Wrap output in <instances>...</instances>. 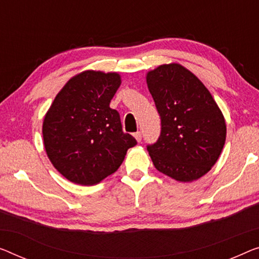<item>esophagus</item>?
I'll return each instance as SVG.
<instances>
[{
    "label": "esophagus",
    "instance_id": "1",
    "mask_svg": "<svg viewBox=\"0 0 259 259\" xmlns=\"http://www.w3.org/2000/svg\"><path fill=\"white\" fill-rule=\"evenodd\" d=\"M134 136L137 140V142H141L142 141V133H141V131H137V133H135Z\"/></svg>",
    "mask_w": 259,
    "mask_h": 259
}]
</instances>
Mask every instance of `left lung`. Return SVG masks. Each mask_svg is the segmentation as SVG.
<instances>
[{"mask_svg": "<svg viewBox=\"0 0 259 259\" xmlns=\"http://www.w3.org/2000/svg\"><path fill=\"white\" fill-rule=\"evenodd\" d=\"M146 82L161 124L158 140L146 145L154 167L184 183L199 179L225 145L221 110L201 81L181 65L157 67Z\"/></svg>", "mask_w": 259, "mask_h": 259, "instance_id": "8db88e82", "label": "left lung"}]
</instances>
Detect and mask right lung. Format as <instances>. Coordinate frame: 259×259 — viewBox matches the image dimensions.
Here are the masks:
<instances>
[{
  "mask_svg": "<svg viewBox=\"0 0 259 259\" xmlns=\"http://www.w3.org/2000/svg\"><path fill=\"white\" fill-rule=\"evenodd\" d=\"M121 84L117 73L87 71L65 84L46 114L43 138L48 157L72 183L91 186L117 171L137 141L122 130L109 107Z\"/></svg>",
  "mask_w": 259,
  "mask_h": 259,
  "instance_id": "right-lung-1",
  "label": "right lung"
}]
</instances>
